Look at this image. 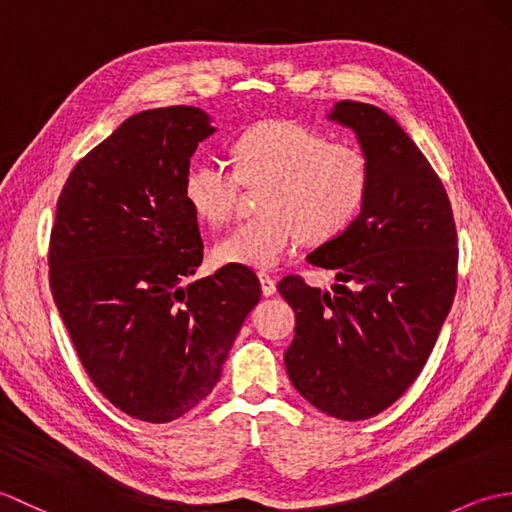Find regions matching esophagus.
<instances>
[{"instance_id":"34e87169","label":"esophagus","mask_w":512,"mask_h":512,"mask_svg":"<svg viewBox=\"0 0 512 512\" xmlns=\"http://www.w3.org/2000/svg\"><path fill=\"white\" fill-rule=\"evenodd\" d=\"M257 277H259V284H262L264 297H273L275 292H277V281H275V277H270L268 273H259Z\"/></svg>"}]
</instances>
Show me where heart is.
Here are the masks:
<instances>
[{"label": "heart", "mask_w": 512, "mask_h": 512, "mask_svg": "<svg viewBox=\"0 0 512 512\" xmlns=\"http://www.w3.org/2000/svg\"><path fill=\"white\" fill-rule=\"evenodd\" d=\"M239 182L262 184V215L235 226L213 248L220 266L273 268L306 239L325 244L350 228L372 191V167L361 149L332 143L295 121H264L235 140V169L202 160L184 178V200L200 222L222 226L235 211Z\"/></svg>", "instance_id": "1"}]
</instances>
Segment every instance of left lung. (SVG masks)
I'll list each match as a JSON object with an SVG mask.
<instances>
[{"label": "left lung", "instance_id": "left-lung-1", "mask_svg": "<svg viewBox=\"0 0 512 512\" xmlns=\"http://www.w3.org/2000/svg\"><path fill=\"white\" fill-rule=\"evenodd\" d=\"M330 118L352 127L372 167L358 220L308 262L334 270V295L299 275L279 281L295 339L292 385L339 420H365L405 394L422 372L458 286V231L444 184L394 118L339 101Z\"/></svg>", "mask_w": 512, "mask_h": 512}]
</instances>
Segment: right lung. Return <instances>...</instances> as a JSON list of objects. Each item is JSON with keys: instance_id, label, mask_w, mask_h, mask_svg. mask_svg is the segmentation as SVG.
Instances as JSON below:
<instances>
[{"instance_id": "add662e5", "label": "right lung", "mask_w": 512, "mask_h": 512, "mask_svg": "<svg viewBox=\"0 0 512 512\" xmlns=\"http://www.w3.org/2000/svg\"><path fill=\"white\" fill-rule=\"evenodd\" d=\"M215 129L198 107L134 114L76 162L50 233V290L94 387L145 422H171L211 394L262 288L202 264L184 178Z\"/></svg>"}]
</instances>
